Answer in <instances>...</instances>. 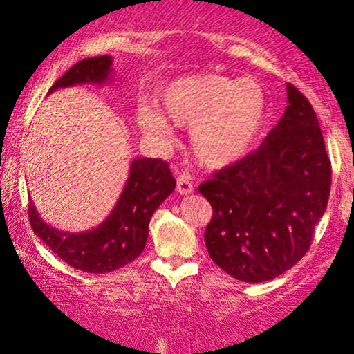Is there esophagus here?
I'll use <instances>...</instances> for the list:
<instances>
[{
	"label": "esophagus",
	"instance_id": "esophagus-1",
	"mask_svg": "<svg viewBox=\"0 0 354 354\" xmlns=\"http://www.w3.org/2000/svg\"><path fill=\"white\" fill-rule=\"evenodd\" d=\"M176 189L180 194H191L194 191L193 188V183L189 181V176L186 174H180L176 180Z\"/></svg>",
	"mask_w": 354,
	"mask_h": 354
}]
</instances>
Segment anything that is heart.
I'll list each match as a JSON object with an SVG mask.
<instances>
[{
	"label": "heart",
	"mask_w": 354,
	"mask_h": 354,
	"mask_svg": "<svg viewBox=\"0 0 354 354\" xmlns=\"http://www.w3.org/2000/svg\"><path fill=\"white\" fill-rule=\"evenodd\" d=\"M161 111L143 104L136 113L143 135L169 145L173 126H191V148L201 165L225 168L253 149L265 129L268 100L253 80L193 75L171 81L161 93Z\"/></svg>",
	"instance_id": "1"
}]
</instances>
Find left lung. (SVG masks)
Instances as JSON below:
<instances>
[{
  "label": "left lung",
  "mask_w": 354,
  "mask_h": 354,
  "mask_svg": "<svg viewBox=\"0 0 354 354\" xmlns=\"http://www.w3.org/2000/svg\"><path fill=\"white\" fill-rule=\"evenodd\" d=\"M288 106L254 153L200 185L213 218L205 243L216 265L245 283L293 268L326 211L331 163L316 113L293 84Z\"/></svg>",
  "instance_id": "obj_1"
}]
</instances>
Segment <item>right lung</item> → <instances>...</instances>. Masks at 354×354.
I'll use <instances>...</instances> for the list:
<instances>
[{"label": "right lung", "mask_w": 354, "mask_h": 354, "mask_svg": "<svg viewBox=\"0 0 354 354\" xmlns=\"http://www.w3.org/2000/svg\"><path fill=\"white\" fill-rule=\"evenodd\" d=\"M113 58L108 55L81 59L53 84L48 93L75 84H101L113 81ZM166 161L160 158H135L128 180L108 218L95 228L68 233L48 225L30 200L28 216L36 236L41 238L64 263L84 271L103 274L123 268L143 253L149 219L158 206L174 191Z\"/></svg>", "instance_id": "add662e5"}]
</instances>
